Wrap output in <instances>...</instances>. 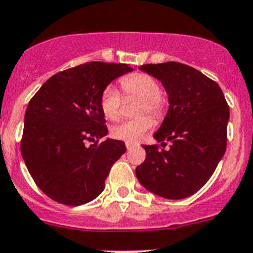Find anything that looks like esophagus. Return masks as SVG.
Returning a JSON list of instances; mask_svg holds the SVG:
<instances>
[{"instance_id":"34e87169","label":"esophagus","mask_w":253,"mask_h":253,"mask_svg":"<svg viewBox=\"0 0 253 253\" xmlns=\"http://www.w3.org/2000/svg\"><path fill=\"white\" fill-rule=\"evenodd\" d=\"M133 146H135V145H133L132 142H126V148H127V150H129V149L133 148Z\"/></svg>"}]
</instances>
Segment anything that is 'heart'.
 I'll use <instances>...</instances> for the list:
<instances>
[{
    "label": "heart",
    "mask_w": 253,
    "mask_h": 253,
    "mask_svg": "<svg viewBox=\"0 0 253 253\" xmlns=\"http://www.w3.org/2000/svg\"><path fill=\"white\" fill-rule=\"evenodd\" d=\"M121 86L126 94L141 98L140 114L149 113L160 118L166 111V99L160 94L159 81L148 74H135L121 80ZM100 109L105 118L116 121L120 117L121 94L113 85L105 86L100 95ZM153 127V120L149 116L124 121L112 128L114 139L127 142H137Z\"/></svg>",
    "instance_id": "1"
}]
</instances>
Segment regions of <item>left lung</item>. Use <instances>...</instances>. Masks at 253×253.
Returning <instances> with one entry per match:
<instances>
[{
    "instance_id": "obj_1",
    "label": "left lung",
    "mask_w": 253,
    "mask_h": 253,
    "mask_svg": "<svg viewBox=\"0 0 253 253\" xmlns=\"http://www.w3.org/2000/svg\"><path fill=\"white\" fill-rule=\"evenodd\" d=\"M139 69L166 89L169 108L154 139L163 148L170 145H144L146 158L136 177L158 196L184 199L209 181L225 153L229 107L219 85L190 66L164 62Z\"/></svg>"
}]
</instances>
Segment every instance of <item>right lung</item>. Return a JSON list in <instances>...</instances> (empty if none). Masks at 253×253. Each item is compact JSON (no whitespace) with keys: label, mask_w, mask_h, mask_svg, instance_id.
<instances>
[{"label":"right lung","mask_w":253,"mask_h":253,"mask_svg":"<svg viewBox=\"0 0 253 253\" xmlns=\"http://www.w3.org/2000/svg\"><path fill=\"white\" fill-rule=\"evenodd\" d=\"M131 71L125 63L76 66L48 79L28 104L21 155L37 186L57 203L79 206L99 196L126 151L120 140L99 142L108 133L100 95Z\"/></svg>","instance_id":"add662e5"}]
</instances>
